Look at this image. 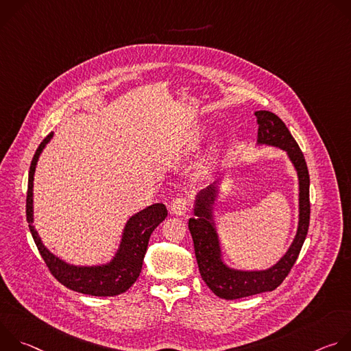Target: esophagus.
I'll return each instance as SVG.
<instances>
[{"instance_id": "1", "label": "esophagus", "mask_w": 351, "mask_h": 351, "mask_svg": "<svg viewBox=\"0 0 351 351\" xmlns=\"http://www.w3.org/2000/svg\"><path fill=\"white\" fill-rule=\"evenodd\" d=\"M187 210H189V202H187V198H184V197L175 198L173 202H172V204H171L172 214H175L178 217L184 215L187 213Z\"/></svg>"}]
</instances>
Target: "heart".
Wrapping results in <instances>:
<instances>
[{"label":"heart","instance_id":"1","mask_svg":"<svg viewBox=\"0 0 351 351\" xmlns=\"http://www.w3.org/2000/svg\"><path fill=\"white\" fill-rule=\"evenodd\" d=\"M204 169H206V168H204Z\"/></svg>","mask_w":351,"mask_h":351}]
</instances>
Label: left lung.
I'll return each instance as SVG.
<instances>
[{"instance_id":"1","label":"left lung","mask_w":351,"mask_h":351,"mask_svg":"<svg viewBox=\"0 0 351 351\" xmlns=\"http://www.w3.org/2000/svg\"><path fill=\"white\" fill-rule=\"evenodd\" d=\"M258 123L257 144L282 148L291 161L298 178V226L286 254L271 268L243 271L228 267L222 260L221 243L214 221V206L219 182L199 191L194 199V215L189 230L199 274L207 286L221 298L234 300L275 290L289 275L306 240L310 225V175L304 156L283 121L269 111H256Z\"/></svg>"}]
</instances>
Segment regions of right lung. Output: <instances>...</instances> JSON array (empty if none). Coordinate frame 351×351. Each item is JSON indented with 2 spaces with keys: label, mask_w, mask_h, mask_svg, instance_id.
Listing matches in <instances>:
<instances>
[{
  "label": "right lung",
  "mask_w": 351,
  "mask_h": 351,
  "mask_svg": "<svg viewBox=\"0 0 351 351\" xmlns=\"http://www.w3.org/2000/svg\"><path fill=\"white\" fill-rule=\"evenodd\" d=\"M53 136L54 133L51 132L41 141V144L36 149V154L32 160L29 171L26 218L34 243L48 269L51 271L58 282H61L68 289L98 297L118 295L121 293H125L137 280L141 272L149 236H152L153 230L167 218L168 210L162 203H157L148 206L147 208L130 217L125 225L118 252L115 253L114 258L107 264L82 267L68 264L60 257L54 256L43 244L33 225V180L36 165L44 147L53 138Z\"/></svg>",
  "instance_id": "add662e5"
}]
</instances>
